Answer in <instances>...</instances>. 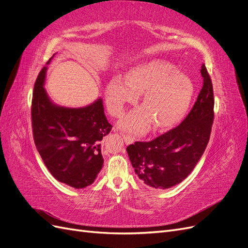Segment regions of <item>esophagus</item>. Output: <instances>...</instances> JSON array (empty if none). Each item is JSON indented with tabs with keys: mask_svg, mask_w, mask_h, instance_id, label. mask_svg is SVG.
Segmentation results:
<instances>
[{
	"mask_svg": "<svg viewBox=\"0 0 248 248\" xmlns=\"http://www.w3.org/2000/svg\"><path fill=\"white\" fill-rule=\"evenodd\" d=\"M122 137H123V140H124V141H125V144H132V142L134 141V139H133V138L126 136V134H122Z\"/></svg>",
	"mask_w": 248,
	"mask_h": 248,
	"instance_id": "1",
	"label": "esophagus"
}]
</instances>
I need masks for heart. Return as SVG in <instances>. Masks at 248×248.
Masks as SVG:
<instances>
[{
  "mask_svg": "<svg viewBox=\"0 0 248 248\" xmlns=\"http://www.w3.org/2000/svg\"><path fill=\"white\" fill-rule=\"evenodd\" d=\"M140 94L142 107L120 120V128L141 133L153 125L154 131H167L185 117L194 94V85L176 65L164 60H152L132 67L124 79L114 78L108 82V108L114 115L122 114L126 104L136 102Z\"/></svg>",
  "mask_w": 248,
  "mask_h": 248,
  "instance_id": "obj_1",
  "label": "heart"
}]
</instances>
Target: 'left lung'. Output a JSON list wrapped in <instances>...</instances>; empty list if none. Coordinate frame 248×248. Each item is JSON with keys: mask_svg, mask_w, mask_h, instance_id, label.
<instances>
[{"mask_svg": "<svg viewBox=\"0 0 248 248\" xmlns=\"http://www.w3.org/2000/svg\"><path fill=\"white\" fill-rule=\"evenodd\" d=\"M204 84L183 122L151 141H136L126 148L140 181L155 189L181 183L204 154L214 119L212 81L206 66L201 68Z\"/></svg>", "mask_w": 248, "mask_h": 248, "instance_id": "obj_1", "label": "left lung"}]
</instances>
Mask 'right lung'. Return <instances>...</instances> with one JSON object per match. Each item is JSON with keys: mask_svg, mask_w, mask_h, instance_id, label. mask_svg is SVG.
<instances>
[{"mask_svg": "<svg viewBox=\"0 0 248 248\" xmlns=\"http://www.w3.org/2000/svg\"><path fill=\"white\" fill-rule=\"evenodd\" d=\"M46 70L47 66L43 67L34 86L35 145L46 167L59 182L77 189L85 188L95 181L103 167L101 140L112 126L104 115L100 97L81 108H66L52 102L44 89Z\"/></svg>", "mask_w": 248, "mask_h": 248, "instance_id": "add662e5", "label": "right lung"}]
</instances>
